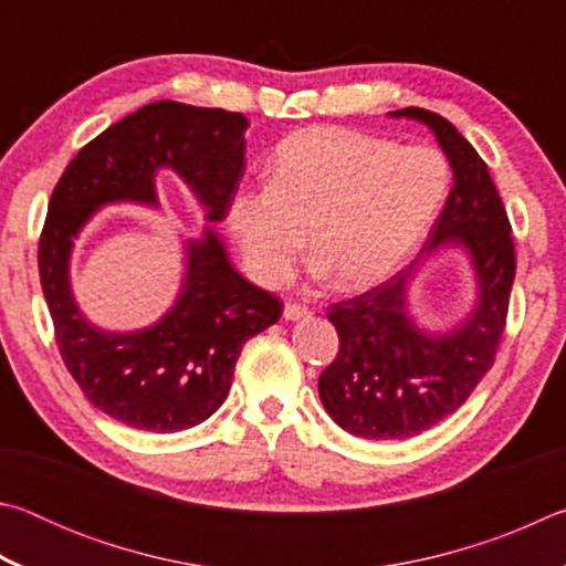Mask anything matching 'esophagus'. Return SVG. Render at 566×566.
<instances>
[{
	"instance_id": "34e87169",
	"label": "esophagus",
	"mask_w": 566,
	"mask_h": 566,
	"mask_svg": "<svg viewBox=\"0 0 566 566\" xmlns=\"http://www.w3.org/2000/svg\"><path fill=\"white\" fill-rule=\"evenodd\" d=\"M310 310H306V306H302V304H296V302H286L284 304V319L286 322H296V319H304V317H310Z\"/></svg>"
}]
</instances>
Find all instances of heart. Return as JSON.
Here are the masks:
<instances>
[{
    "label": "heart",
    "mask_w": 566,
    "mask_h": 566,
    "mask_svg": "<svg viewBox=\"0 0 566 566\" xmlns=\"http://www.w3.org/2000/svg\"><path fill=\"white\" fill-rule=\"evenodd\" d=\"M447 191L442 151L342 127H306L280 142L272 181L234 191L227 229L260 284L292 274L306 229L314 274H334L339 290H367L415 254Z\"/></svg>",
    "instance_id": "obj_1"
}]
</instances>
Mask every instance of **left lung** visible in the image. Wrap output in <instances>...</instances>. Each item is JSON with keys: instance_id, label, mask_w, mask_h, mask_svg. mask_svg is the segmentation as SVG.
I'll return each mask as SVG.
<instances>
[{"instance_id": "obj_1", "label": "left lung", "mask_w": 566, "mask_h": 566, "mask_svg": "<svg viewBox=\"0 0 566 566\" xmlns=\"http://www.w3.org/2000/svg\"><path fill=\"white\" fill-rule=\"evenodd\" d=\"M389 117L434 134L454 185L415 262L367 294L329 306L339 354L322 371L319 399L344 432L361 439L415 437L464 405L494 361L516 270L510 219L476 149L429 109L407 107ZM444 248L465 254L475 296L462 321L427 328L413 314L410 286Z\"/></svg>"}]
</instances>
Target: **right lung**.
I'll list each match as a JSON object with an SVG mask.
<instances>
[{
	"mask_svg": "<svg viewBox=\"0 0 566 566\" xmlns=\"http://www.w3.org/2000/svg\"><path fill=\"white\" fill-rule=\"evenodd\" d=\"M239 112L155 102L92 139L54 187L40 239V276L62 359L82 395L134 429L171 434L222 407L242 344L282 317L270 292L247 282L209 224L227 217L244 175ZM159 170H175L196 197L206 227L182 238V280L170 310L147 328L102 331L71 290L73 244L104 206L160 208Z\"/></svg>",
	"mask_w": 566,
	"mask_h": 566,
	"instance_id": "add662e5",
	"label": "right lung"
}]
</instances>
